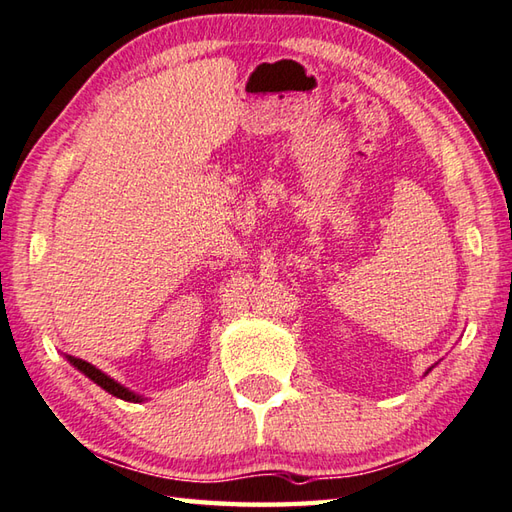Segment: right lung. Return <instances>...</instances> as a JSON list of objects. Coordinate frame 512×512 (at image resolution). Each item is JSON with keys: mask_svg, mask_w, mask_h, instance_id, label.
<instances>
[{"mask_svg": "<svg viewBox=\"0 0 512 512\" xmlns=\"http://www.w3.org/2000/svg\"><path fill=\"white\" fill-rule=\"evenodd\" d=\"M68 362L73 364L75 368L82 370V373H84L86 377L93 379V382H95L97 386H102L104 390H108L110 395H115V397H119V399H126V402H139V397H137V395L130 393V390H126L124 386H119V384L115 382V379H110V377H108V375H104L102 370H99V368H95V366H90L88 362H84V359H79V357H70V355H68Z\"/></svg>", "mask_w": 512, "mask_h": 512, "instance_id": "1", "label": "right lung"}]
</instances>
